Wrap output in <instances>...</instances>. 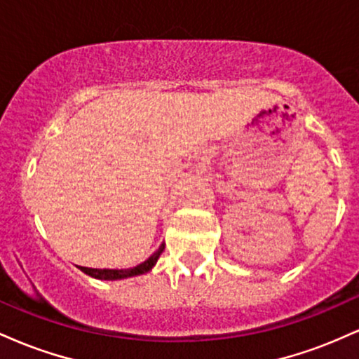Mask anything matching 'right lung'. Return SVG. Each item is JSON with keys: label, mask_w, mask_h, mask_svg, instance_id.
Here are the masks:
<instances>
[{"label": "right lung", "mask_w": 359, "mask_h": 359, "mask_svg": "<svg viewBox=\"0 0 359 359\" xmlns=\"http://www.w3.org/2000/svg\"><path fill=\"white\" fill-rule=\"evenodd\" d=\"M163 250H165V243H162V245L158 246V250H156L150 258L145 259L143 263H140V265L133 266V269L111 270V269H88V266H79V269L81 271H84L86 275H89V277L97 278V280H123V278L137 277V275L148 273V271L154 269L156 265V259L160 258V255H162Z\"/></svg>", "instance_id": "add662e5"}]
</instances>
